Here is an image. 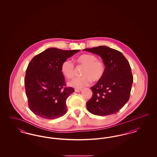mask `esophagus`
I'll use <instances>...</instances> for the list:
<instances>
[{
  "instance_id": "esophagus-1",
  "label": "esophagus",
  "mask_w": 157,
  "mask_h": 157,
  "mask_svg": "<svg viewBox=\"0 0 157 157\" xmlns=\"http://www.w3.org/2000/svg\"><path fill=\"white\" fill-rule=\"evenodd\" d=\"M82 89H75V91L76 92H80L81 91H82Z\"/></svg>"
}]
</instances>
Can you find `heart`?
I'll list each match as a JSON object with an SVG mask.
<instances>
[{
  "label": "heart",
  "mask_w": 157,
  "mask_h": 157,
  "mask_svg": "<svg viewBox=\"0 0 157 157\" xmlns=\"http://www.w3.org/2000/svg\"><path fill=\"white\" fill-rule=\"evenodd\" d=\"M76 62L85 66L82 72L81 77H76L68 82L70 86L76 89L88 86L91 82L100 81L105 72L104 63L92 54H83L76 58ZM61 71L63 75L67 78H71L74 75L75 67L72 62L69 59L64 60L61 65Z\"/></svg>",
  "instance_id": "b5f03b06"
}]
</instances>
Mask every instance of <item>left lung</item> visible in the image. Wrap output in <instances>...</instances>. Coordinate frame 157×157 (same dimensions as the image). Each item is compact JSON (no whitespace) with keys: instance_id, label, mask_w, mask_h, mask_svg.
Here are the masks:
<instances>
[{"instance_id":"1","label":"left lung","mask_w":157,"mask_h":157,"mask_svg":"<svg viewBox=\"0 0 157 157\" xmlns=\"http://www.w3.org/2000/svg\"><path fill=\"white\" fill-rule=\"evenodd\" d=\"M83 51L99 55L105 66L103 78L90 88L93 94L86 102L88 111L99 116L118 112L129 100L133 82L128 61L121 52L106 46Z\"/></svg>"}]
</instances>
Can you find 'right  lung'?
<instances>
[{"mask_svg":"<svg viewBox=\"0 0 157 157\" xmlns=\"http://www.w3.org/2000/svg\"><path fill=\"white\" fill-rule=\"evenodd\" d=\"M79 51L51 48L31 60L26 71L25 87L29 107L33 113L53 120L67 113L66 101L75 90L65 86L61 65Z\"/></svg>","mask_w":157,"mask_h":157,"instance_id":"add662e5","label":"right lung"}]
</instances>
